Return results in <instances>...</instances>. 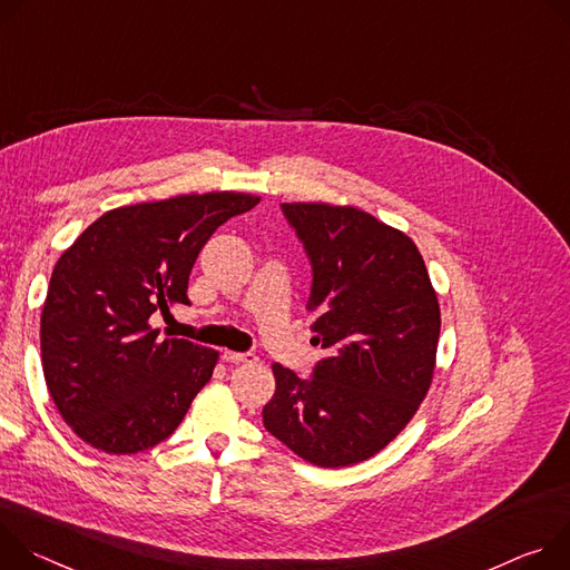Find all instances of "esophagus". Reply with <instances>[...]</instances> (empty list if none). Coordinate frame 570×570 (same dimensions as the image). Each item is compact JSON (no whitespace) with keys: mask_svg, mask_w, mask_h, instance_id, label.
<instances>
[{"mask_svg":"<svg viewBox=\"0 0 570 570\" xmlns=\"http://www.w3.org/2000/svg\"><path fill=\"white\" fill-rule=\"evenodd\" d=\"M222 360L228 364H248V362H256L258 357L253 353H235V351H224Z\"/></svg>","mask_w":570,"mask_h":570,"instance_id":"esophagus-1","label":"esophagus"}]
</instances>
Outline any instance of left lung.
I'll list each match as a JSON object with an SVG mask.
<instances>
[{
	"label": "left lung",
	"mask_w": 570,
	"mask_h": 570,
	"mask_svg": "<svg viewBox=\"0 0 570 570\" xmlns=\"http://www.w3.org/2000/svg\"><path fill=\"white\" fill-rule=\"evenodd\" d=\"M312 265L307 309L326 351L312 377L274 364L267 432L314 466L381 453L425 399L441 314L416 244L353 206L283 204Z\"/></svg>",
	"instance_id": "left-lung-1"
}]
</instances>
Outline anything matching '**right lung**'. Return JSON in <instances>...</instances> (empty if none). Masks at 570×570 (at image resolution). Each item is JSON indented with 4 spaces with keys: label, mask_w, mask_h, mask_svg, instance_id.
<instances>
[{
    "label": "right lung",
    "mask_w": 570,
    "mask_h": 570,
    "mask_svg": "<svg viewBox=\"0 0 570 570\" xmlns=\"http://www.w3.org/2000/svg\"><path fill=\"white\" fill-rule=\"evenodd\" d=\"M261 197L180 195L104 213L58 258L40 314L45 383L77 436L110 455L167 439L219 353L158 340L149 317L187 301L199 250Z\"/></svg>",
    "instance_id": "add662e5"
}]
</instances>
